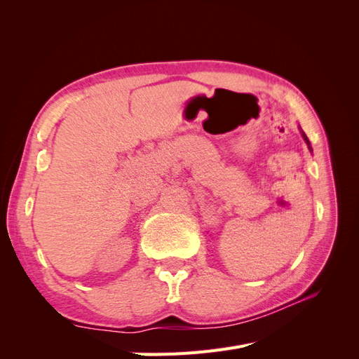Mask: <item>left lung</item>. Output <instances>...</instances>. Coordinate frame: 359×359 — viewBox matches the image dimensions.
<instances>
[{
	"mask_svg": "<svg viewBox=\"0 0 359 359\" xmlns=\"http://www.w3.org/2000/svg\"><path fill=\"white\" fill-rule=\"evenodd\" d=\"M302 136H304V140H306V142H307V144H309V147H310V142H309V139H307V136H306V135H304V133H302Z\"/></svg>",
	"mask_w": 359,
	"mask_h": 359,
	"instance_id": "left-lung-1",
	"label": "left lung"
}]
</instances>
